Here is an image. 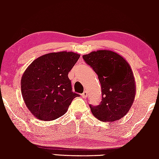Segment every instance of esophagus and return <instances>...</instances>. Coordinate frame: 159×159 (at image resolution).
<instances>
[{
  "label": "esophagus",
  "mask_w": 159,
  "mask_h": 159,
  "mask_svg": "<svg viewBox=\"0 0 159 159\" xmlns=\"http://www.w3.org/2000/svg\"><path fill=\"white\" fill-rule=\"evenodd\" d=\"M82 97H83V98H85L88 97V92H86V91H84V92L82 94Z\"/></svg>",
  "instance_id": "34e87169"
}]
</instances>
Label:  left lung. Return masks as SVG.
Here are the masks:
<instances>
[{"label": "left lung", "mask_w": 159, "mask_h": 159, "mask_svg": "<svg viewBox=\"0 0 159 159\" xmlns=\"http://www.w3.org/2000/svg\"><path fill=\"white\" fill-rule=\"evenodd\" d=\"M98 76L102 98L100 104H89L91 111L101 122H115L126 115L136 92L132 70L125 59L110 50L92 52L83 56Z\"/></svg>", "instance_id": "1"}]
</instances>
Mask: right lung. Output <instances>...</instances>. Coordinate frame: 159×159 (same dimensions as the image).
<instances>
[{
	"label": "right lung",
	"instance_id": "add662e5",
	"mask_svg": "<svg viewBox=\"0 0 159 159\" xmlns=\"http://www.w3.org/2000/svg\"><path fill=\"white\" fill-rule=\"evenodd\" d=\"M72 52L42 56L28 66L21 80V91L27 107L40 120L51 121L67 111L79 94L73 92L68 73L80 58Z\"/></svg>",
	"mask_w": 159,
	"mask_h": 159
}]
</instances>
